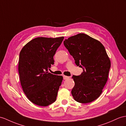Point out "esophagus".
Returning <instances> with one entry per match:
<instances>
[{
    "instance_id": "34e87169",
    "label": "esophagus",
    "mask_w": 126,
    "mask_h": 126,
    "mask_svg": "<svg viewBox=\"0 0 126 126\" xmlns=\"http://www.w3.org/2000/svg\"><path fill=\"white\" fill-rule=\"evenodd\" d=\"M63 78L64 79H69V76H65V75H63Z\"/></svg>"
}]
</instances>
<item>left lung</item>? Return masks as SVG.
<instances>
[{
    "label": "left lung",
    "instance_id": "left-lung-1",
    "mask_svg": "<svg viewBox=\"0 0 126 126\" xmlns=\"http://www.w3.org/2000/svg\"><path fill=\"white\" fill-rule=\"evenodd\" d=\"M63 44L83 72L72 78L75 85L72 94L76 102L88 103L102 93L108 79L111 61L101 43L85 33L70 37Z\"/></svg>",
    "mask_w": 126,
    "mask_h": 126
}]
</instances>
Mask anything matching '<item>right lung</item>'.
Segmentation results:
<instances>
[{"label": "right lung", "mask_w": 126, "mask_h": 126, "mask_svg": "<svg viewBox=\"0 0 126 126\" xmlns=\"http://www.w3.org/2000/svg\"><path fill=\"white\" fill-rule=\"evenodd\" d=\"M64 37H37L24 46L19 61L20 80L23 91L37 105L47 106L56 100L62 76L48 69L54 64L53 56Z\"/></svg>", "instance_id": "right-lung-1"}]
</instances>
